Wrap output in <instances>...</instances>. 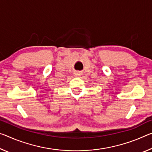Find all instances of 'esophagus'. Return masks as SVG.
Instances as JSON below:
<instances>
[{
    "label": "esophagus",
    "instance_id": "obj_1",
    "mask_svg": "<svg viewBox=\"0 0 152 152\" xmlns=\"http://www.w3.org/2000/svg\"><path fill=\"white\" fill-rule=\"evenodd\" d=\"M74 74L75 76H80L81 75V73L79 72H74Z\"/></svg>",
    "mask_w": 152,
    "mask_h": 152
}]
</instances>
